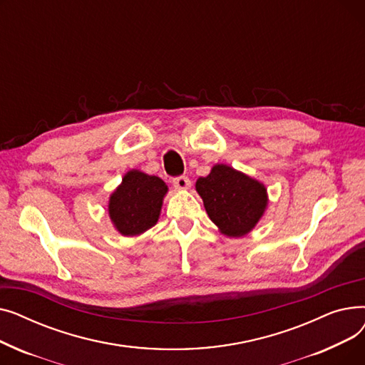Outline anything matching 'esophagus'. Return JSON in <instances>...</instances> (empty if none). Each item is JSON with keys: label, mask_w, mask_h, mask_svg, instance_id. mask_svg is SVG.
I'll use <instances>...</instances> for the list:
<instances>
[{"label": "esophagus", "mask_w": 365, "mask_h": 365, "mask_svg": "<svg viewBox=\"0 0 365 365\" xmlns=\"http://www.w3.org/2000/svg\"><path fill=\"white\" fill-rule=\"evenodd\" d=\"M173 185H175V187L178 190H187L190 187V180L185 176H180V178H176L175 180H173Z\"/></svg>", "instance_id": "esophagus-1"}]
</instances>
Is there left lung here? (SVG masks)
Segmentation results:
<instances>
[{
  "instance_id": "1",
  "label": "left lung",
  "mask_w": 365,
  "mask_h": 365,
  "mask_svg": "<svg viewBox=\"0 0 365 365\" xmlns=\"http://www.w3.org/2000/svg\"><path fill=\"white\" fill-rule=\"evenodd\" d=\"M195 189L210 220L229 238L250 234L269 202L262 182L227 164H215L208 176L197 180Z\"/></svg>"
}]
</instances>
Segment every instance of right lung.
I'll return each mask as SVG.
<instances>
[{"instance_id":"obj_1","label":"right lung","mask_w":365,"mask_h":365,"mask_svg":"<svg viewBox=\"0 0 365 365\" xmlns=\"http://www.w3.org/2000/svg\"><path fill=\"white\" fill-rule=\"evenodd\" d=\"M168 186L158 176L128 170L108 201V215L123 237H139L155 226Z\"/></svg>"}]
</instances>
